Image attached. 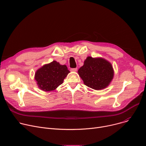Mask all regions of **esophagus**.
Listing matches in <instances>:
<instances>
[{
    "label": "esophagus",
    "mask_w": 146,
    "mask_h": 146,
    "mask_svg": "<svg viewBox=\"0 0 146 146\" xmlns=\"http://www.w3.org/2000/svg\"><path fill=\"white\" fill-rule=\"evenodd\" d=\"M70 70L72 72H76L78 70V68H71Z\"/></svg>",
    "instance_id": "esophagus-1"
}]
</instances>
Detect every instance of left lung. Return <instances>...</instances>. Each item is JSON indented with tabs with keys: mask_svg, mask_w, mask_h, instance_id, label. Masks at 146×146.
<instances>
[{
	"mask_svg": "<svg viewBox=\"0 0 146 146\" xmlns=\"http://www.w3.org/2000/svg\"><path fill=\"white\" fill-rule=\"evenodd\" d=\"M113 69L108 61L102 58L88 57L78 70L84 84L95 90L108 86L113 78Z\"/></svg>",
	"mask_w": 146,
	"mask_h": 146,
	"instance_id": "left-lung-1",
	"label": "left lung"
}]
</instances>
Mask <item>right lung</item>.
Wrapping results in <instances>:
<instances>
[{
	"instance_id": "right-lung-1",
	"label": "right lung",
	"mask_w": 146,
	"mask_h": 146,
	"mask_svg": "<svg viewBox=\"0 0 146 146\" xmlns=\"http://www.w3.org/2000/svg\"><path fill=\"white\" fill-rule=\"evenodd\" d=\"M69 73L66 65H61L56 61H53L38 69L35 79L41 90L49 92L55 90L62 84Z\"/></svg>"
}]
</instances>
